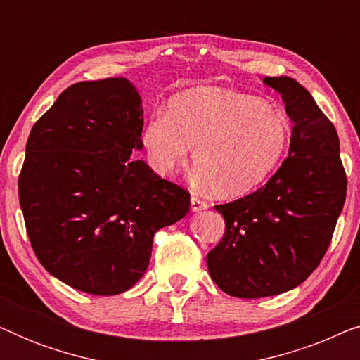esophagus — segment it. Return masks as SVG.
I'll return each instance as SVG.
<instances>
[{
    "instance_id": "obj_1",
    "label": "esophagus",
    "mask_w": 360,
    "mask_h": 360,
    "mask_svg": "<svg viewBox=\"0 0 360 360\" xmlns=\"http://www.w3.org/2000/svg\"><path fill=\"white\" fill-rule=\"evenodd\" d=\"M208 203H206L205 200L198 198V196H191V211H195V213H198L201 210H206L208 208Z\"/></svg>"
}]
</instances>
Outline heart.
<instances>
[{
    "instance_id": "1",
    "label": "heart",
    "mask_w": 360,
    "mask_h": 360,
    "mask_svg": "<svg viewBox=\"0 0 360 360\" xmlns=\"http://www.w3.org/2000/svg\"><path fill=\"white\" fill-rule=\"evenodd\" d=\"M290 142V122L260 98L221 88L176 95L167 115L150 116L142 129L149 165L172 175L195 149L196 179L221 198L243 196L272 175Z\"/></svg>"
}]
</instances>
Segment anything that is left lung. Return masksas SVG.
I'll list each match as a JSON object with an SVG mask.
<instances>
[{
	"instance_id": "left-lung-1",
	"label": "left lung",
	"mask_w": 360,
	"mask_h": 360,
	"mask_svg": "<svg viewBox=\"0 0 360 360\" xmlns=\"http://www.w3.org/2000/svg\"><path fill=\"white\" fill-rule=\"evenodd\" d=\"M264 83L282 95L293 121L288 157L254 193L214 206L226 229L206 255L214 283L238 298L303 283L326 254L347 190L336 127L309 91L290 77Z\"/></svg>"
}]
</instances>
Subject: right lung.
<instances>
[{"label": "right lung", "instance_id": "right-lung-1", "mask_svg": "<svg viewBox=\"0 0 360 360\" xmlns=\"http://www.w3.org/2000/svg\"><path fill=\"white\" fill-rule=\"evenodd\" d=\"M142 127L126 78L73 83L32 126L19 205L39 262L68 287L103 297L134 287L154 234L188 213V191L131 159Z\"/></svg>", "mask_w": 360, "mask_h": 360}]
</instances>
